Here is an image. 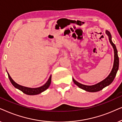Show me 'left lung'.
I'll return each instance as SVG.
<instances>
[{"mask_svg": "<svg viewBox=\"0 0 122 122\" xmlns=\"http://www.w3.org/2000/svg\"><path fill=\"white\" fill-rule=\"evenodd\" d=\"M106 33L107 35L109 37V40L110 44L112 45V46H113V48H114V65H113V67L112 69V70L111 72L110 73V74L109 75V76L107 77L106 79H105L104 80L102 81L99 82V83L95 84L94 85L92 86H88V85H85L83 84H81L77 81H76V80H75L73 79V81H74V84L77 86L78 87H79L80 88L83 89V90L87 91L89 92H99V91L101 90L103 88H104L105 87L109 85L110 84L113 82V81L114 80L115 77H116L117 72L119 68V57L118 56V51L117 50L116 46L114 43H113L112 41V36L110 35V32L108 30H106Z\"/></svg>", "mask_w": 122, "mask_h": 122, "instance_id": "obj_1", "label": "left lung"}]
</instances>
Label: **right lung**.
Segmentation results:
<instances>
[{"label": "right lung", "instance_id": "add662e5", "mask_svg": "<svg viewBox=\"0 0 122 122\" xmlns=\"http://www.w3.org/2000/svg\"><path fill=\"white\" fill-rule=\"evenodd\" d=\"M8 77H9V80H10L11 83L12 84V85L14 86V87L17 88L19 90L23 92V93L27 94V95H37V94H40L41 92H44L45 90H46V89L48 88V87L50 86V84H51V76H50V77L48 79L45 85H43L42 86L37 87V88H30V87H27L23 86H21L20 85H18V84L16 83L15 82H14L13 80L11 78V77L9 75V74L8 73Z\"/></svg>", "mask_w": 122, "mask_h": 122}]
</instances>
